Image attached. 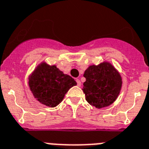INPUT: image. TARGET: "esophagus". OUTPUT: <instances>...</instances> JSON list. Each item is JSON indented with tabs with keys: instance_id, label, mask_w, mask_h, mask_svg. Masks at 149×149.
<instances>
[{
	"instance_id": "34e87169",
	"label": "esophagus",
	"mask_w": 149,
	"mask_h": 149,
	"mask_svg": "<svg viewBox=\"0 0 149 149\" xmlns=\"http://www.w3.org/2000/svg\"><path fill=\"white\" fill-rule=\"evenodd\" d=\"M76 82H77V85L78 86H81V82H80V80L79 79H76Z\"/></svg>"
}]
</instances>
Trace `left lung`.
Instances as JSON below:
<instances>
[{"mask_svg":"<svg viewBox=\"0 0 149 149\" xmlns=\"http://www.w3.org/2000/svg\"><path fill=\"white\" fill-rule=\"evenodd\" d=\"M82 91L90 105L101 109L116 101L121 91L122 78L110 62L90 65L85 70Z\"/></svg>","mask_w":149,"mask_h":149,"instance_id":"1","label":"left lung"}]
</instances>
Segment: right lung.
Returning a JSON list of instances; mask_svg holds the SVG:
<instances>
[{
  "label": "right lung",
  "mask_w": 149,
  "mask_h": 149,
  "mask_svg": "<svg viewBox=\"0 0 149 149\" xmlns=\"http://www.w3.org/2000/svg\"><path fill=\"white\" fill-rule=\"evenodd\" d=\"M76 85L70 76L46 61L39 64L28 76V86L33 97L49 107H57L69 89Z\"/></svg>",
  "instance_id": "obj_1"
}]
</instances>
